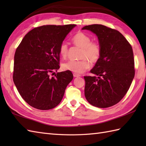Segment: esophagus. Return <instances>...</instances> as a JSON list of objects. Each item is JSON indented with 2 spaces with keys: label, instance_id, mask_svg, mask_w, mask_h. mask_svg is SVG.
Returning <instances> with one entry per match:
<instances>
[{
  "label": "esophagus",
  "instance_id": "esophagus-1",
  "mask_svg": "<svg viewBox=\"0 0 146 146\" xmlns=\"http://www.w3.org/2000/svg\"><path fill=\"white\" fill-rule=\"evenodd\" d=\"M73 76L74 77H79V76H81V75H79V74H78V73H73Z\"/></svg>",
  "mask_w": 146,
  "mask_h": 146
}]
</instances>
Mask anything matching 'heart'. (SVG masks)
Returning <instances> with one entry per match:
<instances>
[{
	"mask_svg": "<svg viewBox=\"0 0 146 146\" xmlns=\"http://www.w3.org/2000/svg\"><path fill=\"white\" fill-rule=\"evenodd\" d=\"M91 38L82 32L76 33L72 38V42L75 46L82 48L81 58L80 61H68L63 64V68L65 70L70 71L76 73H82L91 66L90 63L86 58L90 59L93 63H96L100 59L101 55V48L98 43L91 42ZM68 48L66 42H62L59 52L61 56L65 58L67 56Z\"/></svg>",
	"mask_w": 146,
	"mask_h": 146,
	"instance_id": "obj_1",
	"label": "heart"
}]
</instances>
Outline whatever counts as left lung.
Returning a JSON list of instances; mask_svg holds the SVG:
<instances>
[{"label":"left lung","mask_w":146,"mask_h":146,"mask_svg":"<svg viewBox=\"0 0 146 146\" xmlns=\"http://www.w3.org/2000/svg\"><path fill=\"white\" fill-rule=\"evenodd\" d=\"M98 37L101 48L100 59L84 76L85 96L90 104L98 108L113 106L129 90L135 75L134 54L131 45L117 30L101 24L86 26Z\"/></svg>","instance_id":"left-lung-1"}]
</instances>
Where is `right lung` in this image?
Returning a JSON list of instances; mask_svg holds the SVG:
<instances>
[{
    "label": "right lung",
    "mask_w": 146,
    "mask_h": 146,
    "mask_svg": "<svg viewBox=\"0 0 146 146\" xmlns=\"http://www.w3.org/2000/svg\"><path fill=\"white\" fill-rule=\"evenodd\" d=\"M76 26L36 27L24 37L16 49L13 81L22 98L31 107L49 110L61 102L73 74L67 70L52 77L49 75L60 68L59 48Z\"/></svg>",
    "instance_id": "1"
}]
</instances>
